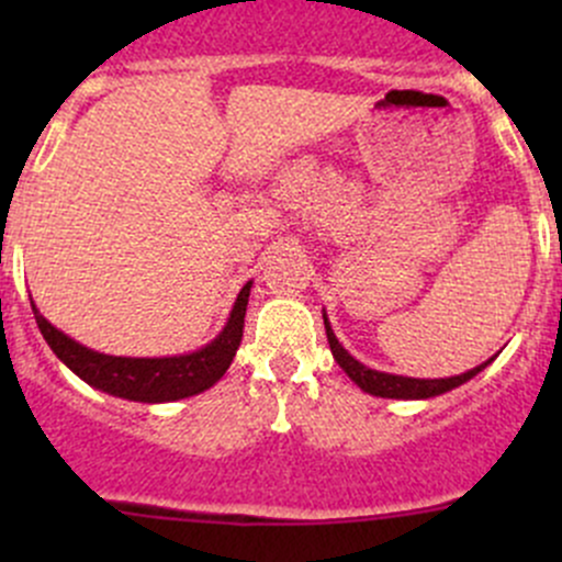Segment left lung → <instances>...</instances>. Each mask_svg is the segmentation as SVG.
<instances>
[{
    "mask_svg": "<svg viewBox=\"0 0 562 562\" xmlns=\"http://www.w3.org/2000/svg\"><path fill=\"white\" fill-rule=\"evenodd\" d=\"M323 326H326L328 348H331L334 361L342 367L345 375H348L350 381H353L361 391H367V394L386 396V400H429V396H440V394H446V391H451V389L462 386V383H468L470 378L479 375V372L484 370V367H490L492 361H495V356H497L495 353L492 359H486L484 364H479V367H473V370L462 372V375H451V378L391 375V372L372 370V367L361 364L359 359H353V356H350L348 350L339 345L337 334H334L331 323H328V317H326V310H323Z\"/></svg>",
    "mask_w": 562,
    "mask_h": 562,
    "instance_id": "left-lung-1",
    "label": "left lung"
}]
</instances>
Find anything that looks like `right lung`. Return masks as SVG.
I'll return each mask as SVG.
<instances>
[{
    "instance_id": "add662e5",
    "label": "right lung",
    "mask_w": 562,
    "mask_h": 562,
    "mask_svg": "<svg viewBox=\"0 0 562 562\" xmlns=\"http://www.w3.org/2000/svg\"><path fill=\"white\" fill-rule=\"evenodd\" d=\"M249 288H252V280L239 291L228 323L212 342L192 350V353L160 356V359L100 353V350L87 348V345L76 342L56 326H50L40 315L35 302H32V313H35L40 334L56 353V359L70 367L83 383L111 396H119V400L157 405V402H176L184 400V396L201 394L225 375L236 350H239L241 331H245Z\"/></svg>"
}]
</instances>
